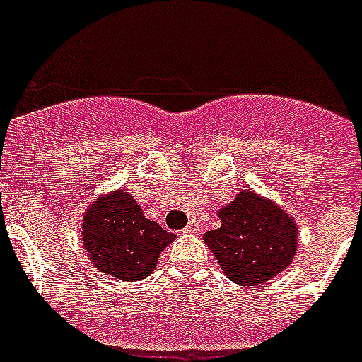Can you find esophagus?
<instances>
[{
	"mask_svg": "<svg viewBox=\"0 0 362 362\" xmlns=\"http://www.w3.org/2000/svg\"><path fill=\"white\" fill-rule=\"evenodd\" d=\"M184 232H188V234H197V232H199V222L195 221V218H192V221L188 222V226L184 228Z\"/></svg>",
	"mask_w": 362,
	"mask_h": 362,
	"instance_id": "1",
	"label": "esophagus"
}]
</instances>
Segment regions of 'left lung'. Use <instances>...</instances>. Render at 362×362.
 <instances>
[{
    "label": "left lung",
    "mask_w": 362,
    "mask_h": 362,
    "mask_svg": "<svg viewBox=\"0 0 362 362\" xmlns=\"http://www.w3.org/2000/svg\"><path fill=\"white\" fill-rule=\"evenodd\" d=\"M222 226L205 238L222 272L240 286L269 282L293 261L297 226L290 215L269 199L240 192L218 213Z\"/></svg>",
    "instance_id": "1"
}]
</instances>
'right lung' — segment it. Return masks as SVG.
Listing matches in <instances>:
<instances>
[{"mask_svg":"<svg viewBox=\"0 0 362 362\" xmlns=\"http://www.w3.org/2000/svg\"><path fill=\"white\" fill-rule=\"evenodd\" d=\"M84 249L92 263L122 282L149 276L174 234L144 216L124 189L92 203L82 222Z\"/></svg>","mask_w":362,"mask_h":362,"instance_id":"obj_1","label":"right lung"}]
</instances>
